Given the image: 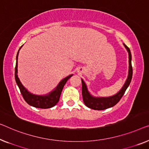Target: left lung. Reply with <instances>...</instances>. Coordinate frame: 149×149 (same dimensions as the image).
I'll return each instance as SVG.
<instances>
[{"mask_svg": "<svg viewBox=\"0 0 149 149\" xmlns=\"http://www.w3.org/2000/svg\"><path fill=\"white\" fill-rule=\"evenodd\" d=\"M124 47L128 52V62H129V69H128V77L126 79V82L124 83L123 87L121 88V90L117 93L116 94L110 97H94L92 96L88 92V88L85 82L81 79L82 83V97H83L84 102L87 107L92 108L93 110H102L107 109L112 107L116 105V104L120 100L122 97L125 93L126 89L130 85V81H131L132 77V55L130 53V49L126 46L125 44H124Z\"/></svg>", "mask_w": 149, "mask_h": 149, "instance_id": "left-lung-1", "label": "left lung"}]
</instances>
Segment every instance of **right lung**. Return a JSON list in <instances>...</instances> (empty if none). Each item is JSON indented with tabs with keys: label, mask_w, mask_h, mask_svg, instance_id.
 <instances>
[{
	"label": "right lung",
	"mask_w": 149,
	"mask_h": 149,
	"mask_svg": "<svg viewBox=\"0 0 149 149\" xmlns=\"http://www.w3.org/2000/svg\"><path fill=\"white\" fill-rule=\"evenodd\" d=\"M23 46V45H22ZM22 46L20 47V49L18 51V53L17 54L16 57V66H15V81L17 86H19V90L21 91V93L23 96V98L26 101V102L30 106H32L33 107L38 108H50L53 107V106H55L57 103L58 102L59 100V97H60L62 90L65 86V84L69 79L72 76L73 74L68 75V77H65V78L62 79V80L59 82L58 85L52 92L49 93V94L46 95H43V96H40V95H35L31 94V93L29 92L24 87L23 84H21V81L18 77L17 73H18V55H19V50L21 49Z\"/></svg>",
	"instance_id": "right-lung-1"
}]
</instances>
